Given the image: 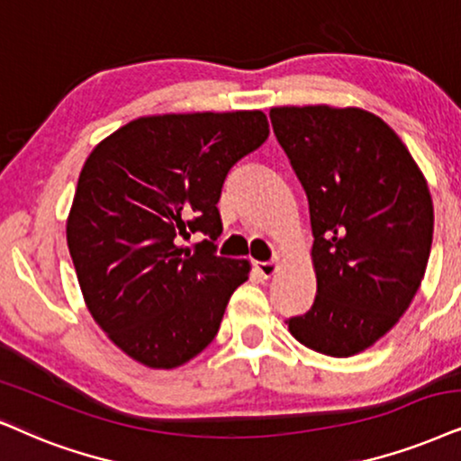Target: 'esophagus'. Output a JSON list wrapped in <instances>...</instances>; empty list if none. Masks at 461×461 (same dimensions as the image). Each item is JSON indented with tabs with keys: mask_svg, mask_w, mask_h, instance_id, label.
I'll use <instances>...</instances> for the list:
<instances>
[{
	"mask_svg": "<svg viewBox=\"0 0 461 461\" xmlns=\"http://www.w3.org/2000/svg\"><path fill=\"white\" fill-rule=\"evenodd\" d=\"M255 270H258L264 278H272L274 274L278 272V261H258V264H255Z\"/></svg>",
	"mask_w": 461,
	"mask_h": 461,
	"instance_id": "obj_1",
	"label": "esophagus"
}]
</instances>
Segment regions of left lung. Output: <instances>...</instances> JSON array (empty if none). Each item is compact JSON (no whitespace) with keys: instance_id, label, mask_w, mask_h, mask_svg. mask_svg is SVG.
Here are the masks:
<instances>
[{"instance_id":"8db88e82","label":"left lung","mask_w":461,"mask_h":461,"mask_svg":"<svg viewBox=\"0 0 461 461\" xmlns=\"http://www.w3.org/2000/svg\"><path fill=\"white\" fill-rule=\"evenodd\" d=\"M278 144L308 197L317 295L289 319L295 340L351 357L398 323L428 266L434 206L409 149L361 108L270 110Z\"/></svg>"}]
</instances>
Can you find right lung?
Returning <instances> with one entry per match:
<instances>
[{"mask_svg": "<svg viewBox=\"0 0 461 461\" xmlns=\"http://www.w3.org/2000/svg\"><path fill=\"white\" fill-rule=\"evenodd\" d=\"M261 110L140 116L86 157L66 234L85 304L110 340L157 370L187 364L217 336L249 278L214 255L225 176L266 142ZM202 230L196 250L180 237Z\"/></svg>", "mask_w": 461, "mask_h": 461, "instance_id": "right-lung-1", "label": "right lung"}]
</instances>
